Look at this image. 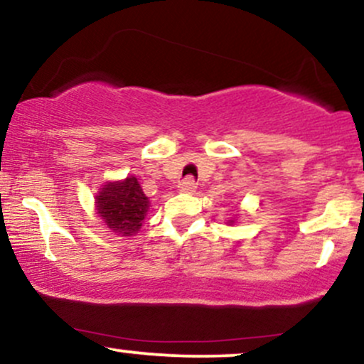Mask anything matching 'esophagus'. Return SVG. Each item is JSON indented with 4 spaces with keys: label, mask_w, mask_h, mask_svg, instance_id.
<instances>
[{
    "label": "esophagus",
    "mask_w": 364,
    "mask_h": 364,
    "mask_svg": "<svg viewBox=\"0 0 364 364\" xmlns=\"http://www.w3.org/2000/svg\"><path fill=\"white\" fill-rule=\"evenodd\" d=\"M196 190V183L193 181V178H185L181 181V185H179V191H183V193H193Z\"/></svg>",
    "instance_id": "1"
}]
</instances>
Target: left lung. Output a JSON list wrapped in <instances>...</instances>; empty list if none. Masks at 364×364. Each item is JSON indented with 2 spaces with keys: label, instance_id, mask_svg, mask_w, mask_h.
I'll return each instance as SVG.
<instances>
[{
  "label": "left lung",
  "instance_id": "obj_1",
  "mask_svg": "<svg viewBox=\"0 0 364 364\" xmlns=\"http://www.w3.org/2000/svg\"><path fill=\"white\" fill-rule=\"evenodd\" d=\"M232 223H235V220H229V225H231Z\"/></svg>",
  "mask_w": 364,
  "mask_h": 364
}]
</instances>
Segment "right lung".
Returning <instances> with one entry per match:
<instances>
[{
  "label": "right lung",
  "mask_w": 364,
  "mask_h": 364,
  "mask_svg": "<svg viewBox=\"0 0 364 364\" xmlns=\"http://www.w3.org/2000/svg\"><path fill=\"white\" fill-rule=\"evenodd\" d=\"M97 214L112 232L133 236L149 212V198L135 176L106 183L95 196Z\"/></svg>",
  "instance_id": "right-lung-1"
}]
</instances>
